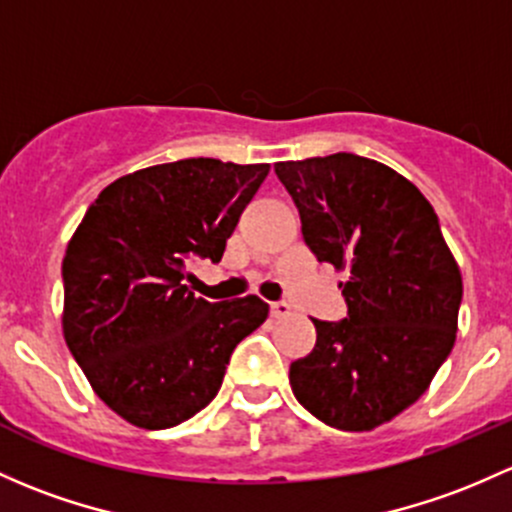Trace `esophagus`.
Here are the masks:
<instances>
[{
	"label": "esophagus",
	"mask_w": 512,
	"mask_h": 512,
	"mask_svg": "<svg viewBox=\"0 0 512 512\" xmlns=\"http://www.w3.org/2000/svg\"><path fill=\"white\" fill-rule=\"evenodd\" d=\"M270 314L274 316V319H284V316L292 314V306H289L287 301H272Z\"/></svg>",
	"instance_id": "1"
}]
</instances>
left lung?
I'll list each match as a JSON object with an SVG mask.
<instances>
[{"instance_id":"obj_1","label":"left lung","mask_w":512,"mask_h":512,"mask_svg":"<svg viewBox=\"0 0 512 512\" xmlns=\"http://www.w3.org/2000/svg\"><path fill=\"white\" fill-rule=\"evenodd\" d=\"M319 262L346 272L341 321L311 319L316 346L289 365L294 397L343 432H370L419 400L451 353L464 294L432 203L358 154L274 164Z\"/></svg>"}]
</instances>
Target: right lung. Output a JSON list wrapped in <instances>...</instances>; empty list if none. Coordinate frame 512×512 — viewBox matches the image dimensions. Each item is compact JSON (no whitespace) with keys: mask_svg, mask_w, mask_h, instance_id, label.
Returning a JSON list of instances; mask_svg holds the SVG:
<instances>
[{"mask_svg":"<svg viewBox=\"0 0 512 512\" xmlns=\"http://www.w3.org/2000/svg\"><path fill=\"white\" fill-rule=\"evenodd\" d=\"M270 164L181 159L102 188L63 257V336L95 395L129 424L169 429L223 385L230 353L270 314L206 301L186 265L220 262Z\"/></svg>","mask_w":512,"mask_h":512,"instance_id":"add662e5","label":"right lung"}]
</instances>
